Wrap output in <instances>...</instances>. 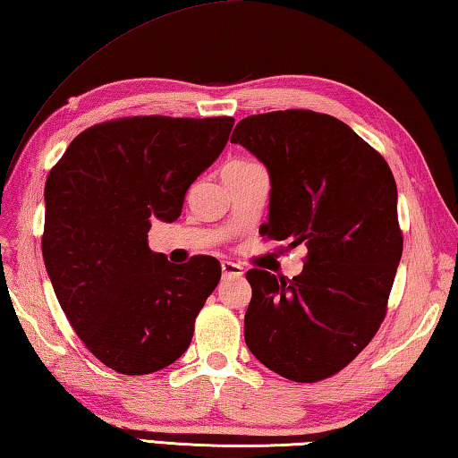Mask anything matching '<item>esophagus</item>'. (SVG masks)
<instances>
[{"instance_id":"34e87169","label":"esophagus","mask_w":458,"mask_h":458,"mask_svg":"<svg viewBox=\"0 0 458 458\" xmlns=\"http://www.w3.org/2000/svg\"><path fill=\"white\" fill-rule=\"evenodd\" d=\"M222 274L224 277H238L244 274V267L234 262H222Z\"/></svg>"}]
</instances>
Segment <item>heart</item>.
<instances>
[{
  "label": "heart",
  "instance_id": "1",
  "mask_svg": "<svg viewBox=\"0 0 458 458\" xmlns=\"http://www.w3.org/2000/svg\"><path fill=\"white\" fill-rule=\"evenodd\" d=\"M246 165H254V163H248V160H236V163H230L228 166H246Z\"/></svg>",
  "mask_w": 458,
  "mask_h": 458
}]
</instances>
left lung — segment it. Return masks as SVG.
Listing matches in <instances>:
<instances>
[{"instance_id":"obj_1","label":"left lung","mask_w":458,"mask_h":458,"mask_svg":"<svg viewBox=\"0 0 458 458\" xmlns=\"http://www.w3.org/2000/svg\"><path fill=\"white\" fill-rule=\"evenodd\" d=\"M230 140L270 173L262 236L308 248L292 280L246 274V345L285 379H327L363 352L387 313L403 254L395 178L377 150L324 113L246 116Z\"/></svg>"}]
</instances>
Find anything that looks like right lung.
<instances>
[{"instance_id": "add662e5", "label": "right lung", "mask_w": 458, "mask_h": 458, "mask_svg": "<svg viewBox=\"0 0 458 458\" xmlns=\"http://www.w3.org/2000/svg\"><path fill=\"white\" fill-rule=\"evenodd\" d=\"M232 116H124L73 139L45 182L41 250L49 280L81 342L124 375L181 357L220 264H170L148 248L150 222H174L184 194L220 157Z\"/></svg>"}]
</instances>
